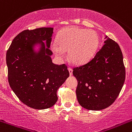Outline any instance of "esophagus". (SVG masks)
I'll use <instances>...</instances> for the list:
<instances>
[{"label": "esophagus", "mask_w": 132, "mask_h": 132, "mask_svg": "<svg viewBox=\"0 0 132 132\" xmlns=\"http://www.w3.org/2000/svg\"><path fill=\"white\" fill-rule=\"evenodd\" d=\"M68 71L69 72V75H70V76H71L73 75V69L70 68H68Z\"/></svg>", "instance_id": "esophagus-1"}]
</instances>
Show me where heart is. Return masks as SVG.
<instances>
[{"mask_svg":"<svg viewBox=\"0 0 132 132\" xmlns=\"http://www.w3.org/2000/svg\"><path fill=\"white\" fill-rule=\"evenodd\" d=\"M56 43L51 45V50L57 57L62 58L64 51H68L72 63L82 64L93 57L99 44L96 32L77 27H66L59 32Z\"/></svg>","mask_w":132,"mask_h":132,"instance_id":"heart-1","label":"heart"}]
</instances>
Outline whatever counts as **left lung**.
I'll use <instances>...</instances> for the list:
<instances>
[{"mask_svg":"<svg viewBox=\"0 0 132 132\" xmlns=\"http://www.w3.org/2000/svg\"><path fill=\"white\" fill-rule=\"evenodd\" d=\"M92 59L73 69L78 81L79 105L89 110L110 106L119 95L125 79V68L119 45L108 36Z\"/></svg>","mask_w":132,"mask_h":132,"instance_id":"left-lung-1","label":"left lung"}]
</instances>
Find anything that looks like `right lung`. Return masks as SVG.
Segmentation results:
<instances>
[{
	"mask_svg": "<svg viewBox=\"0 0 132 132\" xmlns=\"http://www.w3.org/2000/svg\"><path fill=\"white\" fill-rule=\"evenodd\" d=\"M53 29L23 31L7 51L10 86L23 103L34 109H47L55 105L57 89L69 76L64 64L57 65L52 61L50 47Z\"/></svg>",
	"mask_w": 132,
	"mask_h": 132,
	"instance_id": "obj_1",
	"label": "right lung"
}]
</instances>
